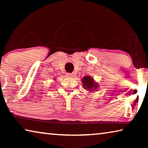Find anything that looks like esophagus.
<instances>
[{
    "mask_svg": "<svg viewBox=\"0 0 148 148\" xmlns=\"http://www.w3.org/2000/svg\"><path fill=\"white\" fill-rule=\"evenodd\" d=\"M66 75L67 77H72V76H73V75L71 74V73H67Z\"/></svg>",
    "mask_w": 148,
    "mask_h": 148,
    "instance_id": "obj_1",
    "label": "esophagus"
}]
</instances>
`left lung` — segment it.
I'll list each match as a JSON object with an SVG mask.
<instances>
[{
  "instance_id": "obj_1",
  "label": "left lung",
  "mask_w": 148,
  "mask_h": 148,
  "mask_svg": "<svg viewBox=\"0 0 148 148\" xmlns=\"http://www.w3.org/2000/svg\"><path fill=\"white\" fill-rule=\"evenodd\" d=\"M82 82L84 86V88L87 90H89V91H93V90L97 91V87H99V85L95 83L93 79H92V77L89 76L84 77Z\"/></svg>"
}]
</instances>
